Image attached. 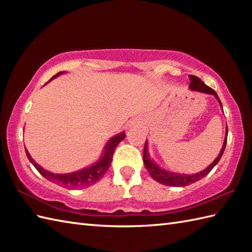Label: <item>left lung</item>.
Here are the masks:
<instances>
[{
    "label": "left lung",
    "instance_id": "1",
    "mask_svg": "<svg viewBox=\"0 0 252 252\" xmlns=\"http://www.w3.org/2000/svg\"><path fill=\"white\" fill-rule=\"evenodd\" d=\"M190 79V83H189V89L190 90H194V91H199V92L202 93H207V94H211V95H215L217 99L219 100V103H220L221 107V100L220 98L218 97V94L216 93L215 90H212L211 88H209L208 85H206L203 83L201 80L196 77V76H189ZM226 143H227V126H226V136L224 138V143H223V146L220 154H219V156L216 158L215 161H213L207 169H205L201 172H198L196 174H191V175H186V174H179V173H173V172H169V171H165L163 169H161L160 167L155 163L153 160L149 158V155H148V151H147V141L145 142V146H144V152H143V161L144 164H145V167L148 171V173L151 174L152 178L159 182V183L164 184V185H169V186H176V187H180V186H187V185H190L192 183H195L196 181H199L202 178H205V176L210 172V171L215 168V165L220 161V159L222 157V155L224 153V149H225L226 146Z\"/></svg>",
    "mask_w": 252,
    "mask_h": 252
}]
</instances>
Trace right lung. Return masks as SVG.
I'll return each instance as SVG.
<instances>
[{
  "label": "right lung",
  "mask_w": 252,
  "mask_h": 252,
  "mask_svg": "<svg viewBox=\"0 0 252 252\" xmlns=\"http://www.w3.org/2000/svg\"><path fill=\"white\" fill-rule=\"evenodd\" d=\"M61 73L63 72H58L52 79L60 76ZM125 137H126V134L123 132L120 133V134L116 135L115 137H112L111 140L107 143V145L105 147L104 156L99 159L98 162H96L95 164L91 165V167L87 169H83L81 171H78V172H74L71 174H54L52 172H49V171L41 168L40 165L31 158L27 149H26V155L30 160V162L34 165V168L39 171V172L43 175L46 180H49L53 182V183H55L60 186L68 187V189H82V187H88L90 185L95 184L96 182L103 178L104 174L107 172V170H108L110 167L111 161H112V156H114L117 145L121 141L125 140Z\"/></svg>",
  "instance_id": "right-lung-1"
}]
</instances>
